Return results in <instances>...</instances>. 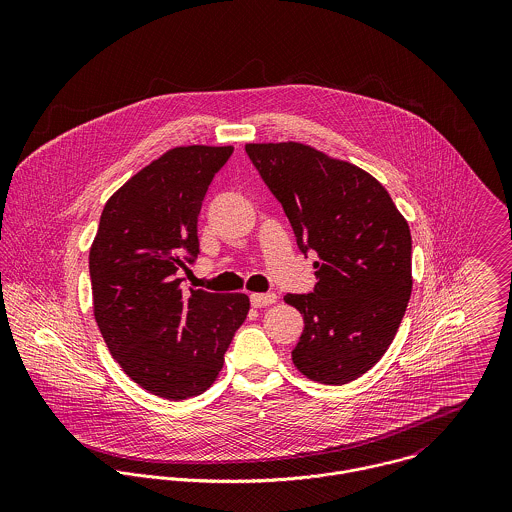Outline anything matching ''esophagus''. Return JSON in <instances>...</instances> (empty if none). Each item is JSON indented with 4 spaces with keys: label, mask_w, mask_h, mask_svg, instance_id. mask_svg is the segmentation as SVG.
Returning <instances> with one entry per match:
<instances>
[{
    "label": "esophagus",
    "mask_w": 512,
    "mask_h": 512,
    "mask_svg": "<svg viewBox=\"0 0 512 512\" xmlns=\"http://www.w3.org/2000/svg\"><path fill=\"white\" fill-rule=\"evenodd\" d=\"M276 299H278L276 293H252V295H250V303H252L254 307L272 305V303H276Z\"/></svg>",
    "instance_id": "1"
}]
</instances>
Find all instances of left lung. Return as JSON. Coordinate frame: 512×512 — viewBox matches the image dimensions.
<instances>
[{
	"instance_id": "obj_1",
	"label": "left lung",
	"mask_w": 512,
	"mask_h": 512,
	"mask_svg": "<svg viewBox=\"0 0 512 512\" xmlns=\"http://www.w3.org/2000/svg\"><path fill=\"white\" fill-rule=\"evenodd\" d=\"M282 203L303 254L315 252L313 292L284 301L303 315L293 365L321 384H347L390 347L412 293V236L388 191L361 167L313 147L248 144Z\"/></svg>"
}]
</instances>
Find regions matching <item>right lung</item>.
I'll use <instances>...</instances> for the list:
<instances>
[{
  "mask_svg": "<svg viewBox=\"0 0 512 512\" xmlns=\"http://www.w3.org/2000/svg\"><path fill=\"white\" fill-rule=\"evenodd\" d=\"M232 147H173L106 203L88 268L94 317L118 365L147 392L185 400L219 376L244 323V293L181 290L199 256L197 219Z\"/></svg>",
  "mask_w": 512,
  "mask_h": 512,
  "instance_id": "obj_1",
  "label": "right lung"
}]
</instances>
